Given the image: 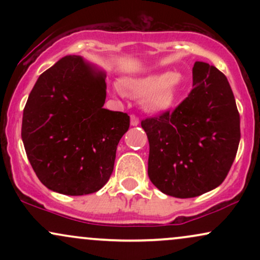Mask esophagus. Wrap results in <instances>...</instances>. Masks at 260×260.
<instances>
[{
	"instance_id": "obj_1",
	"label": "esophagus",
	"mask_w": 260,
	"mask_h": 260,
	"mask_svg": "<svg viewBox=\"0 0 260 260\" xmlns=\"http://www.w3.org/2000/svg\"><path fill=\"white\" fill-rule=\"evenodd\" d=\"M131 124L132 126H138L139 124V117L137 115H131Z\"/></svg>"
}]
</instances>
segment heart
<instances>
[{"mask_svg":"<svg viewBox=\"0 0 260 260\" xmlns=\"http://www.w3.org/2000/svg\"><path fill=\"white\" fill-rule=\"evenodd\" d=\"M123 86L131 94L144 96V104L149 110L164 111L174 105L180 96L183 77L177 72L154 73L123 80Z\"/></svg>","mask_w":260,"mask_h":260,"instance_id":"heart-1","label":"heart"}]
</instances>
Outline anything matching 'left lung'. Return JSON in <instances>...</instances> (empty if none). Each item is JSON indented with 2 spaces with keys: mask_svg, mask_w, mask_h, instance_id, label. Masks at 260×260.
<instances>
[{
  "mask_svg": "<svg viewBox=\"0 0 260 260\" xmlns=\"http://www.w3.org/2000/svg\"><path fill=\"white\" fill-rule=\"evenodd\" d=\"M193 89L172 111L142 121L149 139L148 175L157 189L193 198L222 183L240 144V113L228 78L196 62Z\"/></svg>",
  "mask_w": 260,
  "mask_h": 260,
  "instance_id": "8db88e82",
  "label": "left lung"
}]
</instances>
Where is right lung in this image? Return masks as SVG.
Instances as JSON below:
<instances>
[{"label":"right lung","instance_id":"right-lung-1","mask_svg":"<svg viewBox=\"0 0 260 260\" xmlns=\"http://www.w3.org/2000/svg\"><path fill=\"white\" fill-rule=\"evenodd\" d=\"M105 99V74L79 56H66L39 77L23 111L22 139L49 189L84 196L109 181L129 116L104 109Z\"/></svg>","mask_w":260,"mask_h":260}]
</instances>
